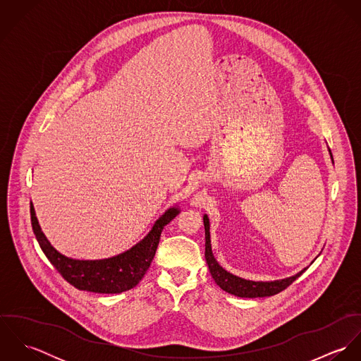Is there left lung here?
Instances as JSON below:
<instances>
[{
    "instance_id": "8db88e82",
    "label": "left lung",
    "mask_w": 361,
    "mask_h": 361,
    "mask_svg": "<svg viewBox=\"0 0 361 361\" xmlns=\"http://www.w3.org/2000/svg\"><path fill=\"white\" fill-rule=\"evenodd\" d=\"M331 159L334 161V157L331 150L328 149ZM204 221V231H206V256L207 264H208V269L211 276L214 278L215 283L225 292L235 295L238 298H249V299H255V298H267V296H274L279 292H282L283 289H286L293 281H296L307 268H303L300 272H298L293 276L285 278V279H276V281H249V279H243L240 276H236L231 272H228L226 269H224L218 261L214 257L212 250H211V239H209V219L204 214L203 216Z\"/></svg>"
}]
</instances>
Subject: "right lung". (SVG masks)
<instances>
[{
	"instance_id": "1",
	"label": "right lung",
	"mask_w": 361,
	"mask_h": 361,
	"mask_svg": "<svg viewBox=\"0 0 361 361\" xmlns=\"http://www.w3.org/2000/svg\"><path fill=\"white\" fill-rule=\"evenodd\" d=\"M178 214V207L168 208L139 243L121 255L103 259H76L66 257L52 247L39 225L35 207H30L32 228L36 239L46 257L63 279L79 290L108 295L126 292L142 281L154 258L164 226Z\"/></svg>"
}]
</instances>
